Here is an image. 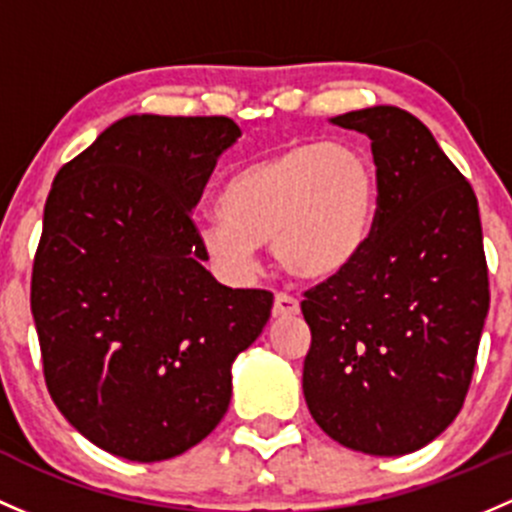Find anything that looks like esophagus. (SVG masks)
<instances>
[{"label": "esophagus", "mask_w": 512, "mask_h": 512, "mask_svg": "<svg viewBox=\"0 0 512 512\" xmlns=\"http://www.w3.org/2000/svg\"><path fill=\"white\" fill-rule=\"evenodd\" d=\"M300 313V305L298 300L293 298V295L288 293H276V298H273V318H293V315Z\"/></svg>", "instance_id": "esophagus-1"}]
</instances>
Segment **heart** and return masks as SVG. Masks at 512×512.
Instances as JSON below:
<instances>
[{
	"instance_id": "b5f03b06",
	"label": "heart",
	"mask_w": 512,
	"mask_h": 512,
	"mask_svg": "<svg viewBox=\"0 0 512 512\" xmlns=\"http://www.w3.org/2000/svg\"><path fill=\"white\" fill-rule=\"evenodd\" d=\"M377 175L362 152L300 142L241 167L219 194L221 219L199 241L231 271L254 268L256 246L273 244L278 266L303 283H325L355 266L372 241Z\"/></svg>"
}]
</instances>
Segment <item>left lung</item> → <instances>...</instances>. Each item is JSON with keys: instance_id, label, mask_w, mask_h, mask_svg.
Segmentation results:
<instances>
[{"instance_id": "1", "label": "left lung", "mask_w": 512, "mask_h": 512, "mask_svg": "<svg viewBox=\"0 0 512 512\" xmlns=\"http://www.w3.org/2000/svg\"><path fill=\"white\" fill-rule=\"evenodd\" d=\"M333 123L372 140L377 219L360 261L303 293V394L337 444L402 456L434 441L471 387L491 305L478 199L407 110Z\"/></svg>"}]
</instances>
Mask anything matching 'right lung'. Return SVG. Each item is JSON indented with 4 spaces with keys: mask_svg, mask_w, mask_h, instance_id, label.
<instances>
[{
    "mask_svg": "<svg viewBox=\"0 0 512 512\" xmlns=\"http://www.w3.org/2000/svg\"><path fill=\"white\" fill-rule=\"evenodd\" d=\"M241 138L224 115H128L61 167L31 271L44 379L88 441L165 461L229 409L231 362L261 335L273 293L202 266L194 204Z\"/></svg>",
    "mask_w": 512,
    "mask_h": 512,
    "instance_id": "right-lung-1",
    "label": "right lung"
}]
</instances>
